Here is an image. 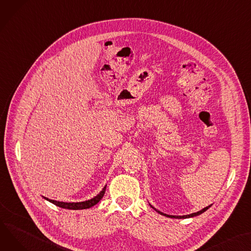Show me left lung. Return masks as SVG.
Returning <instances> with one entry per match:
<instances>
[{
	"mask_svg": "<svg viewBox=\"0 0 251 251\" xmlns=\"http://www.w3.org/2000/svg\"><path fill=\"white\" fill-rule=\"evenodd\" d=\"M150 205V204H149ZM212 206V204L211 205H209V206H207V207H205L204 209H202L201 211H198V212H196V213H192V214H189V215H182V216H174V215H168V214H164V213H162V212H160L159 210H157L156 208H154L152 205H150V207H151L153 210H155L158 214H160V215H162V216H165V217H169V218H176V219H185V218H192V217H196V216H199V215H201L202 213H204L205 211H207L210 207Z\"/></svg>",
	"mask_w": 251,
	"mask_h": 251,
	"instance_id": "left-lung-1",
	"label": "left lung"
}]
</instances>
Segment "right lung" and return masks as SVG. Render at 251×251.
<instances>
[{
	"instance_id": "add662e5",
	"label": "right lung",
	"mask_w": 251,
	"mask_h": 251,
	"mask_svg": "<svg viewBox=\"0 0 251 251\" xmlns=\"http://www.w3.org/2000/svg\"><path fill=\"white\" fill-rule=\"evenodd\" d=\"M106 188H107V185L103 188V190L100 192L97 196H95L94 198L90 199V200H87V201H83V202H72V203H68V202H59V201H55V200H50L46 197H43L46 201L52 203L60 208H63V209H69V210H82V209H89L93 206H95L96 204H98L100 201H101V199L104 197L105 195V192H106Z\"/></svg>"
}]
</instances>
